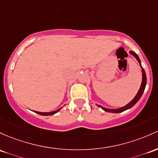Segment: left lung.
<instances>
[{"label": "left lung", "mask_w": 158, "mask_h": 158, "mask_svg": "<svg viewBox=\"0 0 158 158\" xmlns=\"http://www.w3.org/2000/svg\"><path fill=\"white\" fill-rule=\"evenodd\" d=\"M129 52H130V54H131V55H133V56H134L135 58H136V59L138 60V62H139V63L140 67H141V69H142V73H143L142 76H143V78H142L141 86H140L139 90V91H138V92H137V94H136V96H135V98H133V100H131V101L129 103H127V105L121 107V108H118V109H107V108H105V107H103V106H100V105H98L99 107H100V108H101L102 110H104L105 112H112V113H120V112H124V111H125V110H129V109H131V107H133V106H134L136 103H137V102L139 101V100L140 98H141L142 95H143V94L144 92V90H145V85H146V82H147L146 74H145V71L143 69V67H142L141 61H140V59H139V58L138 55H136V54L134 52H133V51H130Z\"/></svg>", "instance_id": "8db88e82"}]
</instances>
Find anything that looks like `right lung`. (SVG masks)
I'll use <instances>...</instances> for the list:
<instances>
[{"instance_id":"1","label":"right lung","mask_w":158,"mask_h":158,"mask_svg":"<svg viewBox=\"0 0 158 158\" xmlns=\"http://www.w3.org/2000/svg\"><path fill=\"white\" fill-rule=\"evenodd\" d=\"M60 109H61V108L58 109V110H57L55 111H53V112H37V111H34V112H35L36 113L39 114V115H45V116H46V115H54V114H55V113H57L58 112H59Z\"/></svg>"}]
</instances>
